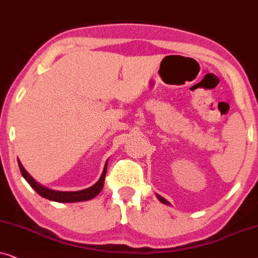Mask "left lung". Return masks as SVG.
I'll return each mask as SVG.
<instances>
[{
  "label": "left lung",
  "instance_id": "left-lung-1",
  "mask_svg": "<svg viewBox=\"0 0 258 258\" xmlns=\"http://www.w3.org/2000/svg\"><path fill=\"white\" fill-rule=\"evenodd\" d=\"M157 197H158V199H159V201L161 202V203H164V204H166V205H169L170 203H169V202H167L166 201V199H165V198H163V197H161V196H159V195H157Z\"/></svg>",
  "mask_w": 258,
  "mask_h": 258
}]
</instances>
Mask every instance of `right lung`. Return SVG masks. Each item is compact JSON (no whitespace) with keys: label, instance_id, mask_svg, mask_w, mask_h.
I'll list each match as a JSON object with an SVG mask.
<instances>
[{"label":"right lung","instance_id":"add662e5","mask_svg":"<svg viewBox=\"0 0 258 258\" xmlns=\"http://www.w3.org/2000/svg\"><path fill=\"white\" fill-rule=\"evenodd\" d=\"M19 167L20 171H21L22 176L25 179L28 181L30 186H32L34 190H35L37 194H39L41 197L49 199V201L59 202V203H73V202H81V201H88V199L94 198L95 196L100 194V191L104 187L105 183V177H106V170H107V163L105 165L104 172H102L100 179L97 181V184H94L93 186L85 188V190L81 191H75V192H62V191H55L50 190V188H47L40 185L37 181L34 180V178L30 176V174L25 170V167L22 166V164L20 163L19 160Z\"/></svg>","mask_w":258,"mask_h":258}]
</instances>
